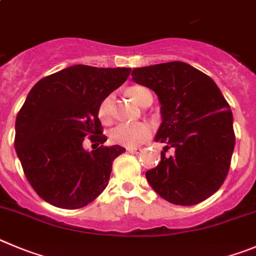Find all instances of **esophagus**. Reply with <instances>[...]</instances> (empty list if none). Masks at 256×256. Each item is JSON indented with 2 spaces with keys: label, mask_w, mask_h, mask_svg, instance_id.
<instances>
[{
  "label": "esophagus",
  "mask_w": 256,
  "mask_h": 256,
  "mask_svg": "<svg viewBox=\"0 0 256 256\" xmlns=\"http://www.w3.org/2000/svg\"><path fill=\"white\" fill-rule=\"evenodd\" d=\"M126 151L130 152V154H138L140 151V147H128Z\"/></svg>",
  "instance_id": "1"
}]
</instances>
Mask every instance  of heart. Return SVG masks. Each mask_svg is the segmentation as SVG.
Listing matches in <instances>:
<instances>
[{
	"label": "heart",
	"instance_id": "1",
	"mask_svg": "<svg viewBox=\"0 0 256 256\" xmlns=\"http://www.w3.org/2000/svg\"><path fill=\"white\" fill-rule=\"evenodd\" d=\"M126 92L140 105L144 104L147 96L151 95V92L147 88L138 85L128 88ZM98 116H99L100 120L104 122V123H109L112 120V95H108L100 102L99 109H98ZM150 134H151V126H150V124L144 123V122H140V123H122L118 124L116 128H112V130L110 132V140H112V144H120V146L136 147L140 146V144H144V140L150 137Z\"/></svg>",
	"mask_w": 256,
	"mask_h": 256
}]
</instances>
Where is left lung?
<instances>
[{
    "instance_id": "8db88e82",
    "label": "left lung",
    "mask_w": 256,
    "mask_h": 256,
    "mask_svg": "<svg viewBox=\"0 0 256 256\" xmlns=\"http://www.w3.org/2000/svg\"><path fill=\"white\" fill-rule=\"evenodd\" d=\"M132 80L154 91L161 104L154 140L166 146L160 164L146 172L147 182L172 204L210 198L224 184L235 148L234 116L218 86L184 62L134 68Z\"/></svg>"
}]
</instances>
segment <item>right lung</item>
Returning a JSON list of instances; mask_svg holds the SVG:
<instances>
[{"instance_id":"add662e5","label":"right lung","mask_w":256,"mask_h":256,"mask_svg":"<svg viewBox=\"0 0 256 256\" xmlns=\"http://www.w3.org/2000/svg\"><path fill=\"white\" fill-rule=\"evenodd\" d=\"M130 71L76 64L30 90L16 116L15 150L28 182L52 206L82 208L106 188L112 161L126 148L102 146L106 137L98 109ZM86 136L102 146L88 152Z\"/></svg>"}]
</instances>
